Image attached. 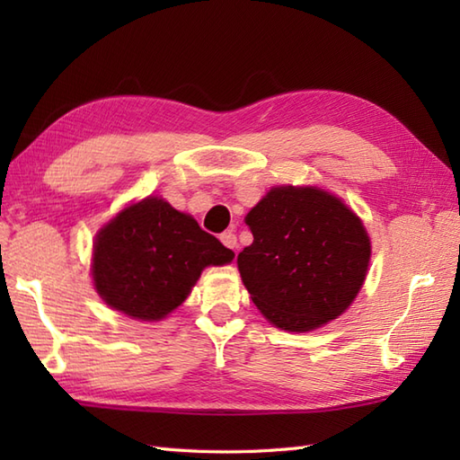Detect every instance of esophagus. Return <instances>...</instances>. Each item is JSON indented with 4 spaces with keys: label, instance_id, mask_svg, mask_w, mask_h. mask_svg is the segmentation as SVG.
Returning a JSON list of instances; mask_svg holds the SVG:
<instances>
[{
    "label": "esophagus",
    "instance_id": "obj_1",
    "mask_svg": "<svg viewBox=\"0 0 460 460\" xmlns=\"http://www.w3.org/2000/svg\"><path fill=\"white\" fill-rule=\"evenodd\" d=\"M219 239H221V243H223V245L227 247V249H233V251L237 249V235H235V233L227 231V233H223V235H221Z\"/></svg>",
    "mask_w": 460,
    "mask_h": 460
}]
</instances>
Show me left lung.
<instances>
[{
    "mask_svg": "<svg viewBox=\"0 0 460 460\" xmlns=\"http://www.w3.org/2000/svg\"><path fill=\"white\" fill-rule=\"evenodd\" d=\"M245 223L252 243L237 257L243 285L270 324L310 332L338 318L364 285L367 231L336 195L320 188H272Z\"/></svg>",
    "mask_w": 460,
    "mask_h": 460,
    "instance_id": "left-lung-1",
    "label": "left lung"
}]
</instances>
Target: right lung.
<instances>
[{
  "label": "right lung",
  "instance_id": "obj_1",
  "mask_svg": "<svg viewBox=\"0 0 460 460\" xmlns=\"http://www.w3.org/2000/svg\"><path fill=\"white\" fill-rule=\"evenodd\" d=\"M233 257L191 215L150 195L96 233L93 280L111 308L154 322L190 296L205 267L227 265Z\"/></svg>",
  "mask_w": 460,
  "mask_h": 460
}]
</instances>
